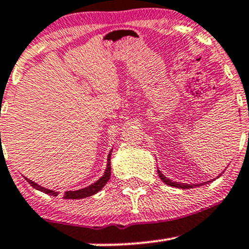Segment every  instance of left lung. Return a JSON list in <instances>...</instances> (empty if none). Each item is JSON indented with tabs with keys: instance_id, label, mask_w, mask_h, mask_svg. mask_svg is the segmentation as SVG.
<instances>
[{
	"instance_id": "left-lung-1",
	"label": "left lung",
	"mask_w": 249,
	"mask_h": 249,
	"mask_svg": "<svg viewBox=\"0 0 249 249\" xmlns=\"http://www.w3.org/2000/svg\"><path fill=\"white\" fill-rule=\"evenodd\" d=\"M158 175H159L160 179H161L162 181H164L165 184H167V185L170 186H175V188H179V189H191V188H195V186H202L204 185V183L202 184H184V183H177V181H172L170 180V179H167L166 177H165L164 175H162L161 172H160L159 170H158ZM221 176V175H220ZM211 181V180H209ZM208 183V181H207Z\"/></svg>"
}]
</instances>
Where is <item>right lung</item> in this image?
<instances>
[{"label": "right lung", "mask_w": 249, "mask_h": 249, "mask_svg": "<svg viewBox=\"0 0 249 249\" xmlns=\"http://www.w3.org/2000/svg\"><path fill=\"white\" fill-rule=\"evenodd\" d=\"M110 156H111V151H110V153H109V156H108V164H107L106 172H104V175L100 179H98L97 181H95V183L91 184V185H89V186H88V188H84V189H81V190H76V191H66L65 194H64L63 198H65V199H82V198H87V197L92 196V195L97 194V192L100 191V190H102L103 186L106 185V184L108 183L109 179H110V173H111ZM26 180H27L28 183L31 184V185L33 186L34 189L39 190V191L45 192V194L51 195V196H54V197L58 196V192L57 191H53V190H49V189H46V188H42V186H40L36 183H34V181L29 180L28 178H26Z\"/></svg>", "instance_id": "right-lung-1"}]
</instances>
